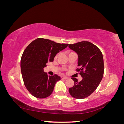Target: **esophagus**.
Here are the masks:
<instances>
[{
  "label": "esophagus",
  "mask_w": 124,
  "mask_h": 124,
  "mask_svg": "<svg viewBox=\"0 0 124 124\" xmlns=\"http://www.w3.org/2000/svg\"><path fill=\"white\" fill-rule=\"evenodd\" d=\"M67 78H68L66 77H61V79L66 80V79H67Z\"/></svg>",
  "instance_id": "1"
}]
</instances>
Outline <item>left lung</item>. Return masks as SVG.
I'll return each mask as SVG.
<instances>
[{"instance_id": "obj_1", "label": "left lung", "mask_w": 124, "mask_h": 124, "mask_svg": "<svg viewBox=\"0 0 124 124\" xmlns=\"http://www.w3.org/2000/svg\"><path fill=\"white\" fill-rule=\"evenodd\" d=\"M70 49L78 55L77 72L83 78L78 82L75 78H71L74 84L69 88L70 94L73 98L82 99L91 95L98 87L104 72V62L102 53L95 45L88 41H81L69 44Z\"/></svg>"}]
</instances>
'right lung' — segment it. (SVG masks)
Masks as SVG:
<instances>
[{"mask_svg":"<svg viewBox=\"0 0 124 124\" xmlns=\"http://www.w3.org/2000/svg\"><path fill=\"white\" fill-rule=\"evenodd\" d=\"M68 46L39 38L25 48L21 59V72L25 87L33 96L42 99L51 95L61 77L57 74L48 76L43 68L47 66V62H53L56 54Z\"/></svg>","mask_w":124,"mask_h":124,"instance_id":"1","label":"right lung"}]
</instances>
